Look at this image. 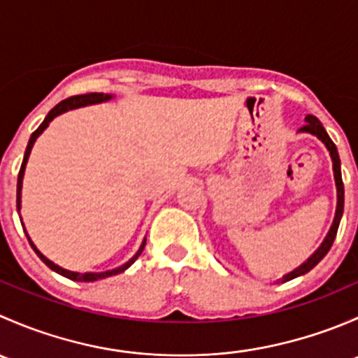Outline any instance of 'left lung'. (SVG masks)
<instances>
[{
    "mask_svg": "<svg viewBox=\"0 0 358 358\" xmlns=\"http://www.w3.org/2000/svg\"><path fill=\"white\" fill-rule=\"evenodd\" d=\"M299 131H305V133H312V135H315L317 138L320 140V142L324 143V145L327 147V150H329L331 154V159H333V171H334V180H336V190H338V204H336V216H334V222L333 225H331L329 232H327L326 239H324V243L320 244V248L317 249L315 252H313L312 256H310L308 259H306L303 265H299L298 268H294L292 272L287 273V275H284L282 279H279L280 282H287V280L291 279H296V277L303 275V273L310 272V270L313 268V266L317 265V263L320 262V259L324 258V256L327 255V251H329L331 246H333L334 239H336V234H338V227H339V222H341V216H343V206H345V187H343V180H341V162H339V156H338V149H336L334 142L329 138V135H327V131L324 129L322 122L319 121V119L315 117V115H306L305 117V124L299 128Z\"/></svg>",
    "mask_w": 358,
    "mask_h": 358,
    "instance_id": "obj_1",
    "label": "left lung"
}]
</instances>
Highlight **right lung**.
<instances>
[{
  "label": "right lung",
  "mask_w": 358,
  "mask_h": 358,
  "mask_svg": "<svg viewBox=\"0 0 358 358\" xmlns=\"http://www.w3.org/2000/svg\"><path fill=\"white\" fill-rule=\"evenodd\" d=\"M112 95H107V93H86V95H74V96H69V99L62 100L60 103H57L55 107H53L52 110L48 112V115L45 117V121L39 124V128L36 129L34 133L31 135V138H29V143H27V149H25V154H24V161H22V166H20V171H19V180H17V211H20V197H22V180H24V171H25V164H27V159H29V154H31L32 150V145H34L36 138H38L39 135H41L43 131H45L46 128H48L50 122L53 121V119L57 117V115L64 114V112L71 110V109H78V107H85V106H93V103H102V102H107V100H110ZM22 222V220H20ZM29 239V236H27ZM145 241L143 239L142 246H140L138 251H136V255L133 256L129 262H126L124 265L117 266V268H112V270H106V272H85V273H79V272H71V270H66L62 268V266L55 265L53 262H50L46 256H43L41 252L38 251V248L34 246V243H32L31 239H29V244H31V248L34 249L36 255L39 256V258L45 262V265H48L50 268L53 270V272L60 273V275L67 277V279L71 280H78V282H93V280H100V279H107V277H112V275H117V273L124 272L126 268H129V266L133 265V262H135L136 258H138L140 255H142L143 248H145Z\"/></svg>",
  "instance_id": "1"
}]
</instances>
